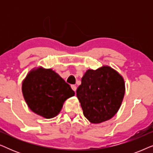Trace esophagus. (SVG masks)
<instances>
[{
  "instance_id": "obj_1",
  "label": "esophagus",
  "mask_w": 153,
  "mask_h": 153,
  "mask_svg": "<svg viewBox=\"0 0 153 153\" xmlns=\"http://www.w3.org/2000/svg\"><path fill=\"white\" fill-rule=\"evenodd\" d=\"M71 88H72V89L73 90V91H74V92H76V86L75 85H71Z\"/></svg>"
}]
</instances>
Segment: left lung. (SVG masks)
<instances>
[{
	"instance_id": "left-lung-1",
	"label": "left lung",
	"mask_w": 153,
	"mask_h": 153,
	"mask_svg": "<svg viewBox=\"0 0 153 153\" xmlns=\"http://www.w3.org/2000/svg\"><path fill=\"white\" fill-rule=\"evenodd\" d=\"M123 77L109 66L88 70L76 90L83 115L91 123H103L114 117L125 95Z\"/></svg>"
}]
</instances>
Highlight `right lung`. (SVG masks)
<instances>
[{
	"label": "right lung",
	"instance_id": "obj_1",
	"mask_svg": "<svg viewBox=\"0 0 153 153\" xmlns=\"http://www.w3.org/2000/svg\"><path fill=\"white\" fill-rule=\"evenodd\" d=\"M22 90L30 109L47 119L58 115L65 101L74 95L70 85L55 71L42 67L29 72Z\"/></svg>",
	"mask_w": 153,
	"mask_h": 153
}]
</instances>
